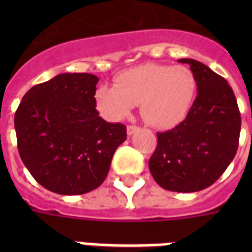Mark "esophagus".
Here are the masks:
<instances>
[{"mask_svg": "<svg viewBox=\"0 0 252 252\" xmlns=\"http://www.w3.org/2000/svg\"><path fill=\"white\" fill-rule=\"evenodd\" d=\"M137 130H138L137 126H126V133H128V136H132V134H133L134 132H137Z\"/></svg>", "mask_w": 252, "mask_h": 252, "instance_id": "1", "label": "esophagus"}]
</instances>
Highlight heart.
<instances>
[{"mask_svg":"<svg viewBox=\"0 0 252 252\" xmlns=\"http://www.w3.org/2000/svg\"><path fill=\"white\" fill-rule=\"evenodd\" d=\"M196 93L197 81L187 66L144 64L120 73L115 86H99L95 102L99 112L110 120H122L141 104L148 124L168 129L187 118Z\"/></svg>","mask_w":252,"mask_h":252,"instance_id":"1","label":"heart"}]
</instances>
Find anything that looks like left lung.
Segmentation results:
<instances>
[{
  "label": "left lung",
  "mask_w": 252,
  "mask_h": 252,
  "mask_svg": "<svg viewBox=\"0 0 252 252\" xmlns=\"http://www.w3.org/2000/svg\"><path fill=\"white\" fill-rule=\"evenodd\" d=\"M197 81V96L187 118L157 133L149 170L162 188L196 192L222 175L238 149L241 114L227 81L200 61L180 59Z\"/></svg>",
  "instance_id": "left-lung-1"
}]
</instances>
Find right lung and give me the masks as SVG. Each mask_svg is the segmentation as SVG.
<instances>
[{
    "mask_svg": "<svg viewBox=\"0 0 252 252\" xmlns=\"http://www.w3.org/2000/svg\"><path fill=\"white\" fill-rule=\"evenodd\" d=\"M99 78L63 73L31 87L14 116L22 161L43 187L82 195L104 182L126 126L103 120L96 111Z\"/></svg>",
    "mask_w": 252,
    "mask_h": 252,
    "instance_id": "right-lung-1",
    "label": "right lung"
}]
</instances>
